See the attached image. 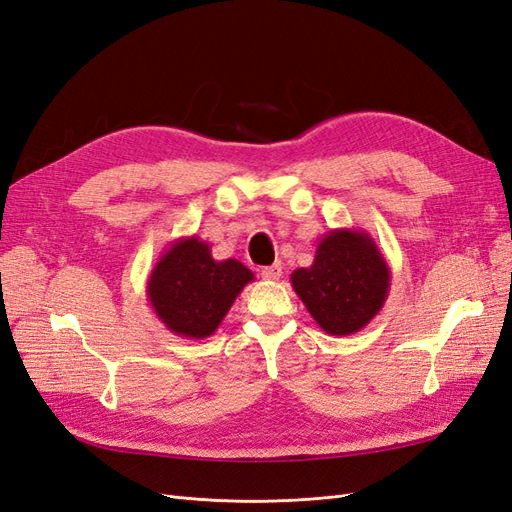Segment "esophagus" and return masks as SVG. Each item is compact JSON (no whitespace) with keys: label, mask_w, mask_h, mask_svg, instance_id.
<instances>
[{"label":"esophagus","mask_w":512,"mask_h":512,"mask_svg":"<svg viewBox=\"0 0 512 512\" xmlns=\"http://www.w3.org/2000/svg\"><path fill=\"white\" fill-rule=\"evenodd\" d=\"M260 275H262V280H269V282L280 280V277H282V265H280V262H275V265H271V267H262Z\"/></svg>","instance_id":"1"}]
</instances>
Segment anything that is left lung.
I'll use <instances>...</instances> for the list:
<instances>
[{"label": "left lung", "mask_w": 512, "mask_h": 512, "mask_svg": "<svg viewBox=\"0 0 512 512\" xmlns=\"http://www.w3.org/2000/svg\"><path fill=\"white\" fill-rule=\"evenodd\" d=\"M290 282L324 333L352 335L378 316L391 269L369 232L335 228L320 237L312 265L292 271Z\"/></svg>", "instance_id": "left-lung-1"}]
</instances>
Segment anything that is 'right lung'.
I'll return each mask as SVG.
<instances>
[{
	"mask_svg": "<svg viewBox=\"0 0 512 512\" xmlns=\"http://www.w3.org/2000/svg\"><path fill=\"white\" fill-rule=\"evenodd\" d=\"M254 282L243 262L215 260L207 241L170 243L147 277V301L164 327L183 339L211 337L241 290Z\"/></svg>",
	"mask_w": 512,
	"mask_h": 512,
	"instance_id": "right-lung-1",
	"label": "right lung"
}]
</instances>
